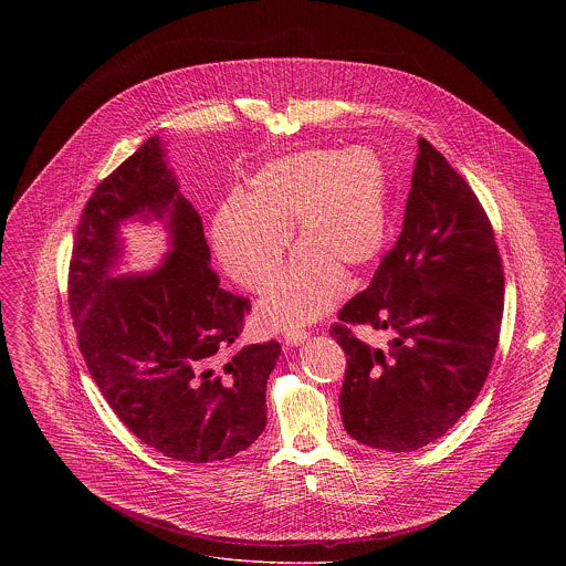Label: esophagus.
<instances>
[{
  "instance_id": "1",
  "label": "esophagus",
  "mask_w": 566,
  "mask_h": 566,
  "mask_svg": "<svg viewBox=\"0 0 566 566\" xmlns=\"http://www.w3.org/2000/svg\"><path fill=\"white\" fill-rule=\"evenodd\" d=\"M307 337H310V333L305 328H287L283 333V339H285L287 346H301Z\"/></svg>"
}]
</instances>
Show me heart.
<instances>
[{
	"mask_svg": "<svg viewBox=\"0 0 566 566\" xmlns=\"http://www.w3.org/2000/svg\"><path fill=\"white\" fill-rule=\"evenodd\" d=\"M390 185L370 148L301 150L265 163L248 198H229L213 220V243L227 272L250 292L265 290L283 263L290 229L303 245L263 298L272 326L310 323L342 292V270L357 274L384 250Z\"/></svg>",
	"mask_w": 566,
	"mask_h": 566,
	"instance_id": "obj_1",
	"label": "heart"
}]
</instances>
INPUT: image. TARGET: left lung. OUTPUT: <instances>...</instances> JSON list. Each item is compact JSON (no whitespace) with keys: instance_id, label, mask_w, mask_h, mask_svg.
Listing matches in <instances>:
<instances>
[{"instance_id":"left-lung-1","label":"left lung","mask_w":566,"mask_h":566,"mask_svg":"<svg viewBox=\"0 0 566 566\" xmlns=\"http://www.w3.org/2000/svg\"><path fill=\"white\" fill-rule=\"evenodd\" d=\"M501 316L503 265L484 207L420 137L403 231L331 326L346 353L348 436L395 453L444 436L484 386ZM353 325L386 332L389 348L359 340Z\"/></svg>"}]
</instances>
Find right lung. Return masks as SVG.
Listing matches in <instances>:
<instances>
[{
	"mask_svg": "<svg viewBox=\"0 0 566 566\" xmlns=\"http://www.w3.org/2000/svg\"><path fill=\"white\" fill-rule=\"evenodd\" d=\"M150 137L82 209L70 310L86 368L119 420L163 455L205 464L265 429V384L281 344L238 346L250 301L220 287L202 220ZM163 219L172 250L153 273L111 277L118 224Z\"/></svg>",
	"mask_w": 566,
	"mask_h": 566,
	"instance_id": "1",
	"label": "right lung"
}]
</instances>
